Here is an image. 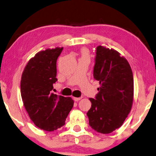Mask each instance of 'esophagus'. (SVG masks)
<instances>
[{"instance_id":"1","label":"esophagus","mask_w":156,"mask_h":156,"mask_svg":"<svg viewBox=\"0 0 156 156\" xmlns=\"http://www.w3.org/2000/svg\"><path fill=\"white\" fill-rule=\"evenodd\" d=\"M80 99H81V98H73V100L76 101V102H78V101Z\"/></svg>"}]
</instances>
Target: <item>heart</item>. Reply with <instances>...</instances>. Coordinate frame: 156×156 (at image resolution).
I'll return each mask as SVG.
<instances>
[{
	"label": "heart",
	"instance_id": "obj_1",
	"mask_svg": "<svg viewBox=\"0 0 156 156\" xmlns=\"http://www.w3.org/2000/svg\"><path fill=\"white\" fill-rule=\"evenodd\" d=\"M82 53H83V56H87V51H86V50H85V49L83 50Z\"/></svg>",
	"mask_w": 156,
	"mask_h": 156
}]
</instances>
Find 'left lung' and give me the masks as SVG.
I'll return each mask as SVG.
<instances>
[{
	"instance_id": "left-lung-1",
	"label": "left lung",
	"mask_w": 156,
	"mask_h": 156,
	"mask_svg": "<svg viewBox=\"0 0 156 156\" xmlns=\"http://www.w3.org/2000/svg\"><path fill=\"white\" fill-rule=\"evenodd\" d=\"M93 77L100 87L95 99L89 98V125L101 133L119 128L130 112L133 98V78L129 63L119 52L98 46Z\"/></svg>"
}]
</instances>
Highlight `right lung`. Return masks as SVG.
Returning a JSON list of instances; mask_svg holds the SVG:
<instances>
[{
	"mask_svg": "<svg viewBox=\"0 0 156 156\" xmlns=\"http://www.w3.org/2000/svg\"><path fill=\"white\" fill-rule=\"evenodd\" d=\"M63 47L39 51L28 61L20 82V93L26 111L39 129L53 131L65 124L73 100L54 94L57 81L56 61Z\"/></svg>",
	"mask_w": 156,
	"mask_h": 156,
	"instance_id": "add662e5",
	"label": "right lung"
}]
</instances>
